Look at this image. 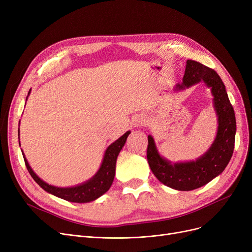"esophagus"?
I'll list each match as a JSON object with an SVG mask.
<instances>
[{"instance_id":"esophagus-1","label":"esophagus","mask_w":252,"mask_h":252,"mask_svg":"<svg viewBox=\"0 0 252 252\" xmlns=\"http://www.w3.org/2000/svg\"><path fill=\"white\" fill-rule=\"evenodd\" d=\"M146 125V118H145L144 116H138V117H136L135 118V121H134V126H136V127H139V126H145Z\"/></svg>"}]
</instances>
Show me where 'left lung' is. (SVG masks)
<instances>
[{
    "label": "left lung",
    "instance_id": "1",
    "mask_svg": "<svg viewBox=\"0 0 252 252\" xmlns=\"http://www.w3.org/2000/svg\"><path fill=\"white\" fill-rule=\"evenodd\" d=\"M203 81L214 95L219 127L216 140L209 150L196 161L170 164L158 154L154 140L148 136L147 160L154 176L165 186L180 191L200 188L221 174L233 155L236 134V118L221 78L207 66L188 60L183 83L177 90H184Z\"/></svg>",
    "mask_w": 252,
    "mask_h": 252
}]
</instances>
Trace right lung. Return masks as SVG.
Wrapping results in <instances>:
<instances>
[{"label":"right lung","instance_id":"add662e5","mask_svg":"<svg viewBox=\"0 0 252 252\" xmlns=\"http://www.w3.org/2000/svg\"><path fill=\"white\" fill-rule=\"evenodd\" d=\"M129 133L130 131H126L124 136H122L114 143H112L107 148V150L105 152L101 167L98 170V173L95 175V177H93L90 181H88L83 185H79V186H75L71 188H58V187L51 186V185L42 181L33 173V170L30 166L23 153L22 155H23L24 162H25L26 168L29 170V173L31 174L32 179L45 191L70 202H77V203L90 202L97 199V198H99L101 195H103L104 193H106L109 190L115 176V164H116L118 153L121 152L122 148L124 147V145Z\"/></svg>","mask_w":252,"mask_h":252}]
</instances>
